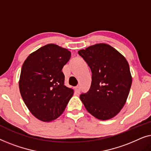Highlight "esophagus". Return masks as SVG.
Here are the masks:
<instances>
[{"mask_svg": "<svg viewBox=\"0 0 151 151\" xmlns=\"http://www.w3.org/2000/svg\"><path fill=\"white\" fill-rule=\"evenodd\" d=\"M76 91H77L78 93H80V86H76Z\"/></svg>", "mask_w": 151, "mask_h": 151, "instance_id": "obj_1", "label": "esophagus"}]
</instances>
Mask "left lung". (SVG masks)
<instances>
[{
    "label": "left lung",
    "mask_w": 151,
    "mask_h": 151,
    "mask_svg": "<svg viewBox=\"0 0 151 151\" xmlns=\"http://www.w3.org/2000/svg\"><path fill=\"white\" fill-rule=\"evenodd\" d=\"M92 72L90 89L80 98L87 111L101 120L118 114L132 84L129 63L110 45L100 43L78 51Z\"/></svg>",
    "instance_id": "obj_1"
}]
</instances>
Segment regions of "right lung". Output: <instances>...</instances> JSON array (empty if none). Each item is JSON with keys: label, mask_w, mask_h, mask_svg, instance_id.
Instances as JSON below:
<instances>
[{"label": "right lung", "mask_w": 151, "mask_h": 151, "mask_svg": "<svg viewBox=\"0 0 151 151\" xmlns=\"http://www.w3.org/2000/svg\"><path fill=\"white\" fill-rule=\"evenodd\" d=\"M70 58L68 49L48 44L31 53L22 65L20 94L32 114L41 121L58 118L73 96V90L65 85L62 71Z\"/></svg>", "instance_id": "1"}]
</instances>
